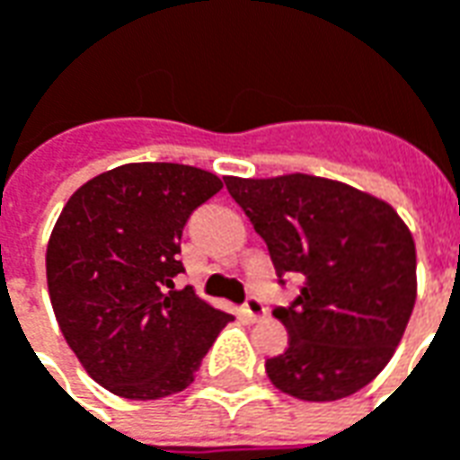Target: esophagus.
<instances>
[{
	"label": "esophagus",
	"instance_id": "34e87169",
	"mask_svg": "<svg viewBox=\"0 0 460 460\" xmlns=\"http://www.w3.org/2000/svg\"><path fill=\"white\" fill-rule=\"evenodd\" d=\"M269 315V308H266V303L256 296H251L246 303H243V318L249 320V323H259Z\"/></svg>",
	"mask_w": 460,
	"mask_h": 460
}]
</instances>
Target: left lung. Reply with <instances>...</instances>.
Here are the masks:
<instances>
[{"label": "left lung", "instance_id": "8db88e82", "mask_svg": "<svg viewBox=\"0 0 460 460\" xmlns=\"http://www.w3.org/2000/svg\"><path fill=\"white\" fill-rule=\"evenodd\" d=\"M226 190L269 246L280 283L300 296L273 315L288 349L266 359L280 392L335 402L375 379L394 355L416 300L414 239L386 201L313 174L226 177Z\"/></svg>", "mask_w": 460, "mask_h": 460}]
</instances>
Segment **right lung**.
Listing matches in <instances>:
<instances>
[{
  "label": "right lung",
  "mask_w": 460,
  "mask_h": 460,
  "mask_svg": "<svg viewBox=\"0 0 460 460\" xmlns=\"http://www.w3.org/2000/svg\"><path fill=\"white\" fill-rule=\"evenodd\" d=\"M224 184L174 162H132L66 201L46 249L58 328L95 382L125 399H162L194 382L229 313L191 290L181 229Z\"/></svg>",
  "instance_id": "right-lung-1"
}]
</instances>
